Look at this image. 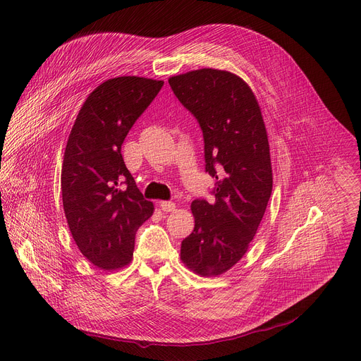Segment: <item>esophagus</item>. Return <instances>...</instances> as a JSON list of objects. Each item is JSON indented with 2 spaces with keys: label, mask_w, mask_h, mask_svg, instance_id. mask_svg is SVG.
<instances>
[{
  "label": "esophagus",
  "mask_w": 361,
  "mask_h": 361,
  "mask_svg": "<svg viewBox=\"0 0 361 361\" xmlns=\"http://www.w3.org/2000/svg\"><path fill=\"white\" fill-rule=\"evenodd\" d=\"M160 207L164 213H171V212L176 210V204L173 201H161Z\"/></svg>",
  "instance_id": "34e87169"
}]
</instances>
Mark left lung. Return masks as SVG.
I'll list each match as a JSON object with an SVG mask.
<instances>
[{
  "label": "left lung",
  "instance_id": "1",
  "mask_svg": "<svg viewBox=\"0 0 361 361\" xmlns=\"http://www.w3.org/2000/svg\"><path fill=\"white\" fill-rule=\"evenodd\" d=\"M204 135L205 171L216 200H194V230L181 243V262L201 277H217L247 252L273 190L266 124L255 94L237 74L200 68L169 78Z\"/></svg>",
  "mask_w": 361,
  "mask_h": 361
}]
</instances>
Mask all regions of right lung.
<instances>
[{
	"label": "right lung",
	"mask_w": 361,
	"mask_h": 361,
	"mask_svg": "<svg viewBox=\"0 0 361 361\" xmlns=\"http://www.w3.org/2000/svg\"><path fill=\"white\" fill-rule=\"evenodd\" d=\"M163 85L135 75L101 82L71 128L61 170L64 213L78 250L101 270L131 263L135 231L154 213L124 164L121 144Z\"/></svg>",
	"instance_id": "1"
}]
</instances>
